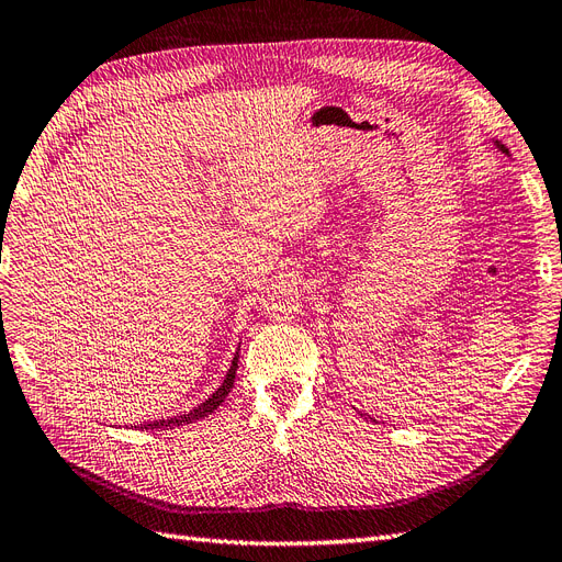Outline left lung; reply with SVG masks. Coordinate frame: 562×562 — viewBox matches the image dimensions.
<instances>
[{"label":"left lung","instance_id":"obj_1","mask_svg":"<svg viewBox=\"0 0 562 562\" xmlns=\"http://www.w3.org/2000/svg\"><path fill=\"white\" fill-rule=\"evenodd\" d=\"M494 146H496V148H499V150H502V153H504V155H508V157H510V153H508V148H506V146H504V143H502V140H494Z\"/></svg>","mask_w":562,"mask_h":562}]
</instances>
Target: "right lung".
I'll return each instance as SVG.
<instances>
[{"label": "right lung", "mask_w": 562, "mask_h": 562, "mask_svg": "<svg viewBox=\"0 0 562 562\" xmlns=\"http://www.w3.org/2000/svg\"><path fill=\"white\" fill-rule=\"evenodd\" d=\"M237 358H239V352L235 350V358H233V362H231V370H228V374L223 376V383L221 386L204 400V403H200L198 407H192L190 412H186V414H179V416H167V419H159V422H146V424H140V428H146V430H155V428H173V426H183V424H192V422H198V419H204V416H210L223 400H226V395L231 393V389H233V383H235V372H237Z\"/></svg>", "instance_id": "add662e5"}]
</instances>
